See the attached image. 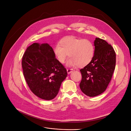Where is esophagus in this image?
<instances>
[{
	"label": "esophagus",
	"mask_w": 131,
	"mask_h": 131,
	"mask_svg": "<svg viewBox=\"0 0 131 131\" xmlns=\"http://www.w3.org/2000/svg\"><path fill=\"white\" fill-rule=\"evenodd\" d=\"M73 71V69H70V68H68V69H67V72L68 74H70Z\"/></svg>",
	"instance_id": "obj_1"
}]
</instances>
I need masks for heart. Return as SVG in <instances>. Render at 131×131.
<instances>
[{
	"mask_svg": "<svg viewBox=\"0 0 131 131\" xmlns=\"http://www.w3.org/2000/svg\"><path fill=\"white\" fill-rule=\"evenodd\" d=\"M94 52V46L91 41L74 37L61 39L59 45H56L53 49L55 57L61 64L65 63L69 55L71 58L67 65L71 67H83L88 65L92 60Z\"/></svg>",
	"mask_w": 131,
	"mask_h": 131,
	"instance_id": "1",
	"label": "heart"
}]
</instances>
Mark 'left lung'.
I'll list each match as a JSON object with an SVG mask.
<instances>
[{
	"label": "left lung",
	"instance_id": "left-lung-1",
	"mask_svg": "<svg viewBox=\"0 0 131 131\" xmlns=\"http://www.w3.org/2000/svg\"><path fill=\"white\" fill-rule=\"evenodd\" d=\"M95 52L92 60L80 70L81 91L93 97L104 92L111 81L116 65V53L112 45L96 38Z\"/></svg>",
	"mask_w": 131,
	"mask_h": 131
}]
</instances>
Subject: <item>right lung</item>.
Wrapping results in <instances>:
<instances>
[{"label":"right lung","mask_w":131,"mask_h":131,"mask_svg":"<svg viewBox=\"0 0 131 131\" xmlns=\"http://www.w3.org/2000/svg\"><path fill=\"white\" fill-rule=\"evenodd\" d=\"M22 66L30 90L44 100L56 97L67 75L66 69L55 57L52 47L48 43H33L27 47Z\"/></svg>","instance_id":"add662e5"}]
</instances>
